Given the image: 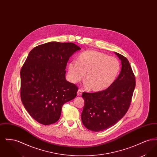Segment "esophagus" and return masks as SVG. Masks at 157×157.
Segmentation results:
<instances>
[{
  "instance_id": "34e87169",
  "label": "esophagus",
  "mask_w": 157,
  "mask_h": 157,
  "mask_svg": "<svg viewBox=\"0 0 157 157\" xmlns=\"http://www.w3.org/2000/svg\"><path fill=\"white\" fill-rule=\"evenodd\" d=\"M82 92H83V90H81V89L78 90V92H77V95H78V96L81 95H82Z\"/></svg>"
}]
</instances>
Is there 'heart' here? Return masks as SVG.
Returning <instances> with one entry per match:
<instances>
[{"label": "heart", "instance_id": "1", "mask_svg": "<svg viewBox=\"0 0 157 157\" xmlns=\"http://www.w3.org/2000/svg\"><path fill=\"white\" fill-rule=\"evenodd\" d=\"M117 58L96 51H87L80 54L78 61L68 65V77L73 83L80 81L86 73L85 82L90 90L100 91L109 86L120 72Z\"/></svg>", "mask_w": 157, "mask_h": 157}]
</instances>
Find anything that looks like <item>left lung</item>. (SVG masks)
Instances as JSON below:
<instances>
[{"mask_svg": "<svg viewBox=\"0 0 157 157\" xmlns=\"http://www.w3.org/2000/svg\"><path fill=\"white\" fill-rule=\"evenodd\" d=\"M121 60L120 75L106 90L83 92L85 105L81 114L83 125L92 131H101L116 124L127 113L135 87V77L127 58L115 52Z\"/></svg>", "mask_w": 157, "mask_h": 157, "instance_id": "obj_1", "label": "left lung"}]
</instances>
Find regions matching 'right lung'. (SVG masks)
Masks as SVG:
<instances>
[{
  "label": "right lung",
  "mask_w": 157,
  "mask_h": 157,
  "mask_svg": "<svg viewBox=\"0 0 157 157\" xmlns=\"http://www.w3.org/2000/svg\"><path fill=\"white\" fill-rule=\"evenodd\" d=\"M81 48L73 43L51 42L35 47L21 70V98L39 123L59 119L63 105L76 97L77 86L65 79L69 58Z\"/></svg>",
  "instance_id": "obj_1"
}]
</instances>
